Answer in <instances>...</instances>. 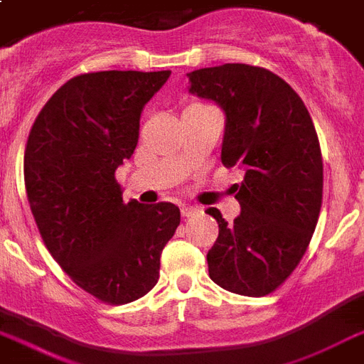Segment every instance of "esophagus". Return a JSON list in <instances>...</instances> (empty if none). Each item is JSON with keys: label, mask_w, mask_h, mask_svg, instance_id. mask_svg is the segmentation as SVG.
I'll use <instances>...</instances> for the list:
<instances>
[{"label": "esophagus", "mask_w": 364, "mask_h": 364, "mask_svg": "<svg viewBox=\"0 0 364 364\" xmlns=\"http://www.w3.org/2000/svg\"><path fill=\"white\" fill-rule=\"evenodd\" d=\"M200 210L198 208H194V206H188V204H183L181 206V213H183V218H193L194 213H198Z\"/></svg>", "instance_id": "obj_1"}]
</instances>
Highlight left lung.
<instances>
[{"label": "left lung", "mask_w": 364, "mask_h": 364, "mask_svg": "<svg viewBox=\"0 0 364 364\" xmlns=\"http://www.w3.org/2000/svg\"><path fill=\"white\" fill-rule=\"evenodd\" d=\"M191 93L225 110L221 162L244 168L235 185L240 215L219 225L208 252L210 279L240 296H267L294 273L311 242L323 204V154L304 101L262 66L229 65L188 74Z\"/></svg>", "instance_id": "left-lung-1"}]
</instances>
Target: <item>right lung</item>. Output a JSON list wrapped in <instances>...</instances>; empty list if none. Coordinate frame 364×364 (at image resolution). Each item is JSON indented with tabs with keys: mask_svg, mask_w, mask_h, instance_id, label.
I'll return each instance as SVG.
<instances>
[{
	"mask_svg": "<svg viewBox=\"0 0 364 364\" xmlns=\"http://www.w3.org/2000/svg\"><path fill=\"white\" fill-rule=\"evenodd\" d=\"M170 70L87 72L53 93L30 129L24 187L43 244L102 304L151 292L181 213L171 202L122 200L116 170L132 156L141 110Z\"/></svg>",
	"mask_w": 364,
	"mask_h": 364,
	"instance_id": "1",
	"label": "right lung"
}]
</instances>
